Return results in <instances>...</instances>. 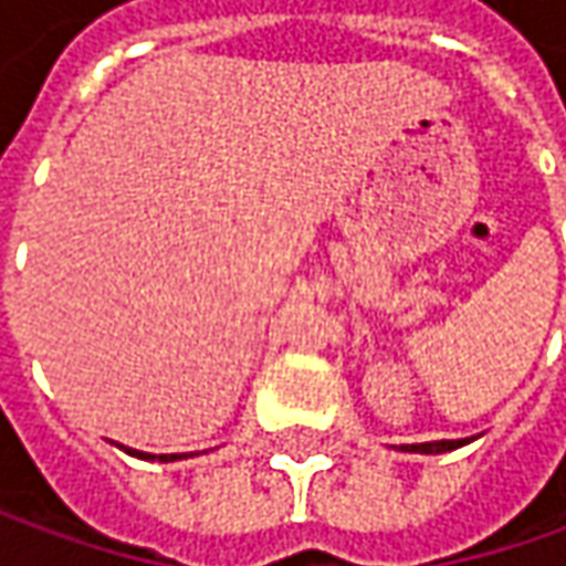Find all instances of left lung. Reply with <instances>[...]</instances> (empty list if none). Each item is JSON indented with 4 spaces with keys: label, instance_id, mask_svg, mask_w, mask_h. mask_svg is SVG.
<instances>
[{
    "label": "left lung",
    "instance_id": "1",
    "mask_svg": "<svg viewBox=\"0 0 566 566\" xmlns=\"http://www.w3.org/2000/svg\"><path fill=\"white\" fill-rule=\"evenodd\" d=\"M472 438H457V441H424V444H402L400 450L406 453H447V450H457V447L469 444Z\"/></svg>",
    "mask_w": 566,
    "mask_h": 566
}]
</instances>
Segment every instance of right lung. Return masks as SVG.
Returning <instances> with one entry per match:
<instances>
[{"mask_svg": "<svg viewBox=\"0 0 566 566\" xmlns=\"http://www.w3.org/2000/svg\"><path fill=\"white\" fill-rule=\"evenodd\" d=\"M125 453H132V457H138V460H160V463H176V460H188V453H144V450H132V447H122Z\"/></svg>", "mask_w": 566, "mask_h": 566, "instance_id": "right-lung-1", "label": "right lung"}]
</instances>
